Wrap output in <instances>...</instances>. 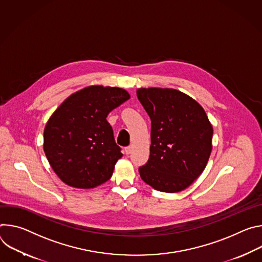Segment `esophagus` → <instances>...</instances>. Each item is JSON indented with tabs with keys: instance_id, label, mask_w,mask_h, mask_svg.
Listing matches in <instances>:
<instances>
[{
	"instance_id": "34e87169",
	"label": "esophagus",
	"mask_w": 262,
	"mask_h": 262,
	"mask_svg": "<svg viewBox=\"0 0 262 262\" xmlns=\"http://www.w3.org/2000/svg\"><path fill=\"white\" fill-rule=\"evenodd\" d=\"M125 152H126V154H127V155H129V154L132 152V147L130 146V147L125 148Z\"/></svg>"
}]
</instances>
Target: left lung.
<instances>
[{"instance_id":"1","label":"left lung","mask_w":262,"mask_h":262,"mask_svg":"<svg viewBox=\"0 0 262 262\" xmlns=\"http://www.w3.org/2000/svg\"><path fill=\"white\" fill-rule=\"evenodd\" d=\"M137 98L151 119L148 162L138 168L154 189L178 192L205 169L212 150L213 128L203 107L172 89H138Z\"/></svg>"}]
</instances>
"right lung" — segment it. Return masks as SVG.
Wrapping results in <instances>:
<instances>
[{
	"label": "right lung",
	"instance_id": "1",
	"mask_svg": "<svg viewBox=\"0 0 262 262\" xmlns=\"http://www.w3.org/2000/svg\"><path fill=\"white\" fill-rule=\"evenodd\" d=\"M130 99L120 87L92 85L66 99L49 119L43 151L56 175L75 188L108 181L123 154L106 118Z\"/></svg>",
	"mask_w": 262,
	"mask_h": 262
}]
</instances>
